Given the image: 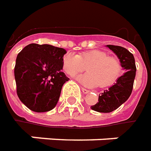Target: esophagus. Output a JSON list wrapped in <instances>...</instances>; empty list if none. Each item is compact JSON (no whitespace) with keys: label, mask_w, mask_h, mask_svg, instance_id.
<instances>
[{"label":"esophagus","mask_w":151,"mask_h":151,"mask_svg":"<svg viewBox=\"0 0 151 151\" xmlns=\"http://www.w3.org/2000/svg\"><path fill=\"white\" fill-rule=\"evenodd\" d=\"M81 90H82V92L84 93H89V91L88 90V89H86V88H81Z\"/></svg>","instance_id":"1"}]
</instances>
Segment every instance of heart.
I'll list each match as a JSON object with an SVG mask.
<instances>
[{
	"instance_id": "b5f03b06",
	"label": "heart",
	"mask_w": 151,
	"mask_h": 151,
	"mask_svg": "<svg viewBox=\"0 0 151 151\" xmlns=\"http://www.w3.org/2000/svg\"><path fill=\"white\" fill-rule=\"evenodd\" d=\"M88 72L79 76L77 81L88 87H107L115 83L120 76L122 66L117 58L109 56L103 50H93L84 52L79 56L66 53L63 58L64 71L74 76L86 69Z\"/></svg>"
}]
</instances>
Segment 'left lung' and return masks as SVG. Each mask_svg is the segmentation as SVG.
<instances>
[{
	"instance_id": "1",
	"label": "left lung",
	"mask_w": 151,
	"mask_h": 151,
	"mask_svg": "<svg viewBox=\"0 0 151 151\" xmlns=\"http://www.w3.org/2000/svg\"><path fill=\"white\" fill-rule=\"evenodd\" d=\"M106 46L117 55L125 72L114 85L100 93L96 104L91 106L92 110L101 113L115 111L129 99L132 93L137 71L134 57L129 50L118 45H107Z\"/></svg>"
}]
</instances>
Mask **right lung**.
<instances>
[{
  "label": "right lung",
  "instance_id": "right-lung-1",
  "mask_svg": "<svg viewBox=\"0 0 151 151\" xmlns=\"http://www.w3.org/2000/svg\"><path fill=\"white\" fill-rule=\"evenodd\" d=\"M67 51L50 45L30 44L18 54L14 67L17 94L23 104L35 112L55 107L62 87L69 81L63 70Z\"/></svg>",
  "mask_w": 151,
  "mask_h": 151
}]
</instances>
